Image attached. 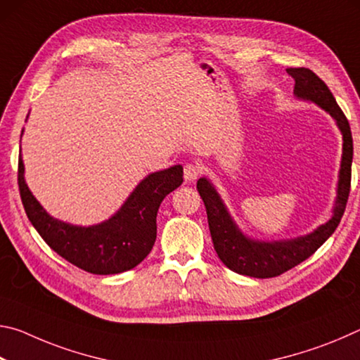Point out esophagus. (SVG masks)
Listing matches in <instances>:
<instances>
[{
	"mask_svg": "<svg viewBox=\"0 0 360 360\" xmlns=\"http://www.w3.org/2000/svg\"><path fill=\"white\" fill-rule=\"evenodd\" d=\"M200 174V168L197 165H193V163H186L184 165V179L187 182H193L195 179L198 178Z\"/></svg>",
	"mask_w": 360,
	"mask_h": 360,
	"instance_id": "esophagus-1",
	"label": "esophagus"
}]
</instances>
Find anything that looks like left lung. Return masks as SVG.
<instances>
[{
  "mask_svg": "<svg viewBox=\"0 0 360 360\" xmlns=\"http://www.w3.org/2000/svg\"><path fill=\"white\" fill-rule=\"evenodd\" d=\"M289 75L295 79L294 95L298 100L311 101L332 115L338 130L343 136V154L338 172L337 198L332 210V217L326 224L319 225L311 233L290 240L264 241L254 240L245 235L236 225L233 217L225 206L221 195L208 178H200L197 188L203 198L208 225L219 259L225 266L238 275L251 278H273L302 264L313 255L328 240L335 229L338 227L343 216L351 187V165H352V135L349 122L335 101L322 79L308 68H288Z\"/></svg>",
  "mask_w": 360,
  "mask_h": 360,
  "instance_id": "left-lung-1",
  "label": "left lung"
}]
</instances>
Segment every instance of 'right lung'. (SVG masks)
<instances>
[{"label": "right lung", "mask_w": 360, "mask_h": 360, "mask_svg": "<svg viewBox=\"0 0 360 360\" xmlns=\"http://www.w3.org/2000/svg\"><path fill=\"white\" fill-rule=\"evenodd\" d=\"M181 184V165L150 173L133 188L117 212L84 227L52 217L42 208L27 186L25 165L19 155V188L30 222L51 249L94 275L131 270L148 257L157 238L158 206Z\"/></svg>", "instance_id": "right-lung-1"}]
</instances>
